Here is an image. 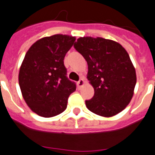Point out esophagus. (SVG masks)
<instances>
[{
  "instance_id": "34e87169",
  "label": "esophagus",
  "mask_w": 155,
  "mask_h": 155,
  "mask_svg": "<svg viewBox=\"0 0 155 155\" xmlns=\"http://www.w3.org/2000/svg\"><path fill=\"white\" fill-rule=\"evenodd\" d=\"M84 83H85V82H84V79L83 78H81L80 80H79L78 82V86L79 87H82V86L84 85Z\"/></svg>"
}]
</instances>
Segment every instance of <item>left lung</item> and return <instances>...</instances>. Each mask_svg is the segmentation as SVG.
I'll use <instances>...</instances> for the list:
<instances>
[{
  "label": "left lung",
  "mask_w": 155,
  "mask_h": 155,
  "mask_svg": "<svg viewBox=\"0 0 155 155\" xmlns=\"http://www.w3.org/2000/svg\"><path fill=\"white\" fill-rule=\"evenodd\" d=\"M74 48L88 65L87 78L94 97L86 101L91 112L111 117L122 111L131 101L135 84V68L128 53L119 43L101 37H80Z\"/></svg>",
  "instance_id": "8db88e82"
}]
</instances>
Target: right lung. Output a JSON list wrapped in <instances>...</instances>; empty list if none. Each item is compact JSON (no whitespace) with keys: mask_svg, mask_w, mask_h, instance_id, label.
Masks as SVG:
<instances>
[{"mask_svg":"<svg viewBox=\"0 0 155 155\" xmlns=\"http://www.w3.org/2000/svg\"><path fill=\"white\" fill-rule=\"evenodd\" d=\"M76 40L73 36L54 35L34 43L19 72V85L25 101L39 116L53 117L67 108L76 85L67 78L65 55Z\"/></svg>","mask_w":155,"mask_h":155,"instance_id":"1","label":"right lung"}]
</instances>
